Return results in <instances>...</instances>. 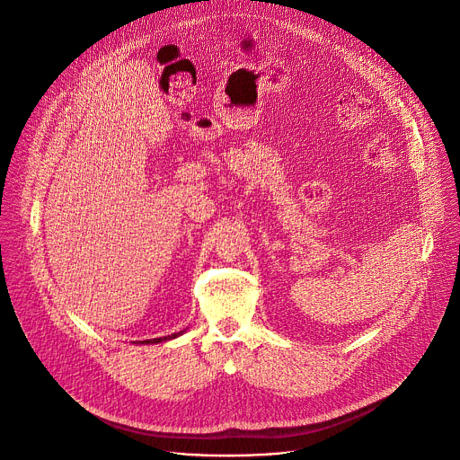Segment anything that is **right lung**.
Masks as SVG:
<instances>
[{
	"label": "right lung",
	"instance_id": "obj_1",
	"mask_svg": "<svg viewBox=\"0 0 460 460\" xmlns=\"http://www.w3.org/2000/svg\"><path fill=\"white\" fill-rule=\"evenodd\" d=\"M180 333H174V335H171V337H164V339H153V341H144L142 344H158V342H164V341H167V339H174V337H178Z\"/></svg>",
	"mask_w": 460,
	"mask_h": 460
}]
</instances>
